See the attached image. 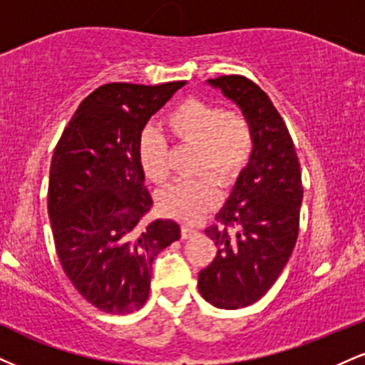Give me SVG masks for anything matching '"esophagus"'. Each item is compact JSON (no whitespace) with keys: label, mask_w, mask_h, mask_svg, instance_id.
<instances>
[{"label":"esophagus","mask_w":365,"mask_h":365,"mask_svg":"<svg viewBox=\"0 0 365 365\" xmlns=\"http://www.w3.org/2000/svg\"><path fill=\"white\" fill-rule=\"evenodd\" d=\"M194 236H197V230H194V227H188V226H182V238L183 240H190V238H194Z\"/></svg>","instance_id":"34e87169"}]
</instances>
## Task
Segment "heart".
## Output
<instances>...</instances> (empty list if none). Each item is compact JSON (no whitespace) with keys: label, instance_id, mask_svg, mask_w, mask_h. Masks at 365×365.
Returning a JSON list of instances; mask_svg holds the SVG:
<instances>
[{"label":"heart","instance_id":"b5f03b06","mask_svg":"<svg viewBox=\"0 0 365 365\" xmlns=\"http://www.w3.org/2000/svg\"><path fill=\"white\" fill-rule=\"evenodd\" d=\"M166 125L178 143L197 146L195 171L209 177L180 180L165 188L158 195V207L177 221L195 222L219 200L212 179L219 185H230L248 165L255 144L252 122L243 112L225 110L216 102L187 98L168 113ZM138 158L149 182L163 185L170 178L168 140L160 130L153 127L143 130Z\"/></svg>","mask_w":365,"mask_h":365}]
</instances>
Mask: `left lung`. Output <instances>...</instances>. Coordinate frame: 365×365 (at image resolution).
Listing matches in <instances>:
<instances>
[{
	"label": "left lung",
	"instance_id": "obj_1",
	"mask_svg": "<svg viewBox=\"0 0 365 365\" xmlns=\"http://www.w3.org/2000/svg\"><path fill=\"white\" fill-rule=\"evenodd\" d=\"M207 83L238 105L253 127L252 158L219 210V225L205 230L216 258L199 274L205 301L240 309L265 296L289 262L299 235L301 168L287 125L260 86L238 74Z\"/></svg>",
	"mask_w": 365,
	"mask_h": 365
}]
</instances>
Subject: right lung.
<instances>
[{"instance_id":"obj_1","label":"right lung","mask_w":365,"mask_h":365,"mask_svg":"<svg viewBox=\"0 0 365 365\" xmlns=\"http://www.w3.org/2000/svg\"><path fill=\"white\" fill-rule=\"evenodd\" d=\"M183 85L96 88L74 112L52 155L47 207L57 257L76 291L105 313L143 308L153 260L180 238L171 219L143 222L153 199L138 144L151 115Z\"/></svg>"}]
</instances>
